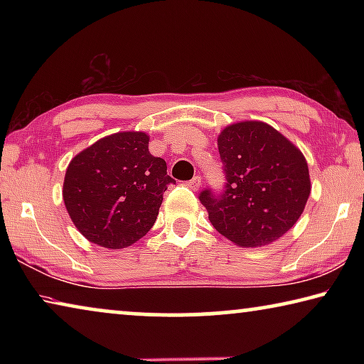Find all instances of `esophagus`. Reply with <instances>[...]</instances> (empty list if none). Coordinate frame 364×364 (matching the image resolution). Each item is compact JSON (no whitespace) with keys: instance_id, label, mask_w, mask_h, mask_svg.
<instances>
[{"instance_id":"1","label":"esophagus","mask_w":364,"mask_h":364,"mask_svg":"<svg viewBox=\"0 0 364 364\" xmlns=\"http://www.w3.org/2000/svg\"><path fill=\"white\" fill-rule=\"evenodd\" d=\"M200 184H202L200 176H194L193 180H189V181H188V188H189V189H193V191H197V189L200 188Z\"/></svg>"}]
</instances>
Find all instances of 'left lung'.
I'll list each match as a JSON object with an SVG mask.
<instances>
[{
    "label": "left lung",
    "instance_id": "obj_1",
    "mask_svg": "<svg viewBox=\"0 0 364 364\" xmlns=\"http://www.w3.org/2000/svg\"><path fill=\"white\" fill-rule=\"evenodd\" d=\"M226 176L221 194L199 196L215 230L241 247L278 241L297 223L311 191L308 165L286 136L264 122L245 120L218 136Z\"/></svg>",
    "mask_w": 364,
    "mask_h": 364
}]
</instances>
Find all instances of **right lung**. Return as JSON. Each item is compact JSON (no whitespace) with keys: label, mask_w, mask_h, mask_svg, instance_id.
<instances>
[{"label":"right lung","mask_w":364,"mask_h":364,"mask_svg":"<svg viewBox=\"0 0 364 364\" xmlns=\"http://www.w3.org/2000/svg\"><path fill=\"white\" fill-rule=\"evenodd\" d=\"M170 183L175 180L165 160L149 152V136L122 132L70 160L63 197L73 225L90 242L125 249L156 223Z\"/></svg>","instance_id":"obj_1"}]
</instances>
